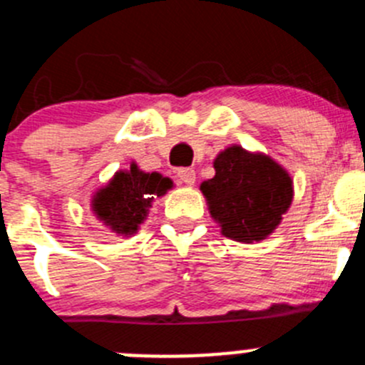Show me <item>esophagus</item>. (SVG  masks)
<instances>
[{"instance_id":"obj_1","label":"esophagus","mask_w":365,"mask_h":365,"mask_svg":"<svg viewBox=\"0 0 365 365\" xmlns=\"http://www.w3.org/2000/svg\"><path fill=\"white\" fill-rule=\"evenodd\" d=\"M178 178L179 181L184 182V184H193L195 182V170L193 168H187V167H182V168H178Z\"/></svg>"}]
</instances>
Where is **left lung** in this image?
Masks as SVG:
<instances>
[{
  "instance_id": "obj_1",
  "label": "left lung",
  "mask_w": 365,
  "mask_h": 365,
  "mask_svg": "<svg viewBox=\"0 0 365 365\" xmlns=\"http://www.w3.org/2000/svg\"><path fill=\"white\" fill-rule=\"evenodd\" d=\"M215 178L200 184L209 211L230 240L250 243L277 229L293 202V181L272 158L232 145L215 160Z\"/></svg>"
}]
</instances>
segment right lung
<instances>
[{"label": "right lung", "instance_id": "obj_1", "mask_svg": "<svg viewBox=\"0 0 365 365\" xmlns=\"http://www.w3.org/2000/svg\"><path fill=\"white\" fill-rule=\"evenodd\" d=\"M174 186L168 178L145 174L135 163L125 172H117L110 184L97 191L92 209L97 218L118 236H131L145 220L150 202Z\"/></svg>", "mask_w": 365, "mask_h": 365}]
</instances>
